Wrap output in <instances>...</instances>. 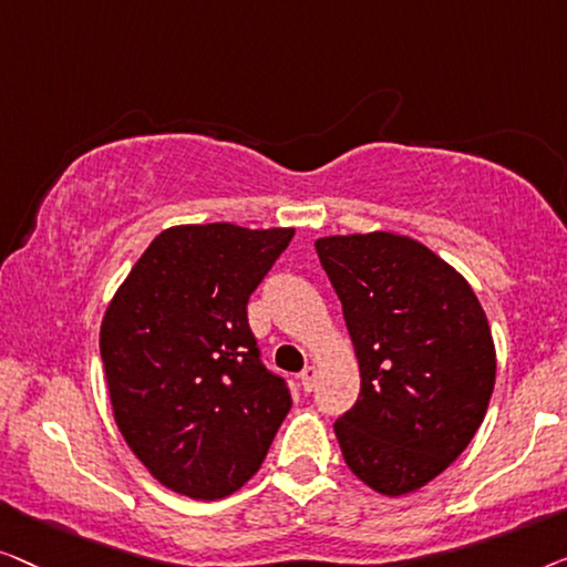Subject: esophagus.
I'll return each instance as SVG.
<instances>
[{
    "label": "esophagus",
    "instance_id": "esophagus-1",
    "mask_svg": "<svg viewBox=\"0 0 567 567\" xmlns=\"http://www.w3.org/2000/svg\"><path fill=\"white\" fill-rule=\"evenodd\" d=\"M316 380H318V367L316 364H308L306 370L300 372V382H302V390H306V393H310V390L316 388Z\"/></svg>",
    "mask_w": 567,
    "mask_h": 567
}]
</instances>
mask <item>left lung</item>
Returning a JSON list of instances; mask_svg holds the SVG:
<instances>
[{"label": "left lung", "mask_w": 567, "mask_h": 567, "mask_svg": "<svg viewBox=\"0 0 567 567\" xmlns=\"http://www.w3.org/2000/svg\"><path fill=\"white\" fill-rule=\"evenodd\" d=\"M316 251L344 308L362 378L357 403L333 424L341 454L382 496L424 488L465 452L496 385L481 300L416 238L323 236Z\"/></svg>", "instance_id": "8db88e82"}]
</instances>
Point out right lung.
Returning a JSON list of instances; mask_svg holds the SVG:
<instances>
[{
	"instance_id": "obj_1",
	"label": "right lung",
	"mask_w": 567,
	"mask_h": 567,
	"mask_svg": "<svg viewBox=\"0 0 567 567\" xmlns=\"http://www.w3.org/2000/svg\"><path fill=\"white\" fill-rule=\"evenodd\" d=\"M295 228L172 226L117 287L100 352L115 424L151 475L182 496L241 488L290 411L259 360L246 302Z\"/></svg>"
}]
</instances>
